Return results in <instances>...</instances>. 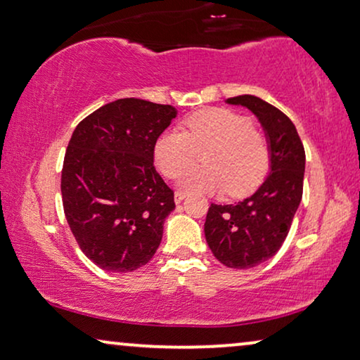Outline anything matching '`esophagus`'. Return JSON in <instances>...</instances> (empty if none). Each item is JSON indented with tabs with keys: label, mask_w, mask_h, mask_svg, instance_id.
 <instances>
[{
	"label": "esophagus",
	"mask_w": 360,
	"mask_h": 360,
	"mask_svg": "<svg viewBox=\"0 0 360 360\" xmlns=\"http://www.w3.org/2000/svg\"><path fill=\"white\" fill-rule=\"evenodd\" d=\"M184 198H186V193H183V191H176V193H174V200H176V204H181V202H183Z\"/></svg>",
	"instance_id": "obj_1"
}]
</instances>
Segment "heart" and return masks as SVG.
I'll return each instance as SVG.
<instances>
[{"instance_id": "1", "label": "heart", "mask_w": 360, "mask_h": 360, "mask_svg": "<svg viewBox=\"0 0 360 360\" xmlns=\"http://www.w3.org/2000/svg\"><path fill=\"white\" fill-rule=\"evenodd\" d=\"M202 153L205 166L189 171L181 188L242 198L255 191L270 171L266 136L252 120L229 108H205L184 120V131L167 130L155 143V162L171 179L183 176Z\"/></svg>"}]
</instances>
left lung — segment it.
I'll use <instances>...</instances> for the list:
<instances>
[{"instance_id":"left-lung-1","label":"left lung","mask_w":360,"mask_h":360,"mask_svg":"<svg viewBox=\"0 0 360 360\" xmlns=\"http://www.w3.org/2000/svg\"><path fill=\"white\" fill-rule=\"evenodd\" d=\"M252 110L265 128L271 171L255 194L240 202L210 204L204 232L214 257L229 268H252L283 245L303 198L304 146L286 115L255 95L227 98Z\"/></svg>"}]
</instances>
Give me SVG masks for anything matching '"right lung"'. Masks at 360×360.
<instances>
[{
	"instance_id": "right-lung-1",
	"label": "right lung",
	"mask_w": 360,
	"mask_h": 360,
	"mask_svg": "<svg viewBox=\"0 0 360 360\" xmlns=\"http://www.w3.org/2000/svg\"><path fill=\"white\" fill-rule=\"evenodd\" d=\"M176 118L171 105L120 98L77 124L62 166L64 214L80 250L107 271L146 265L174 210L153 151Z\"/></svg>"
}]
</instances>
